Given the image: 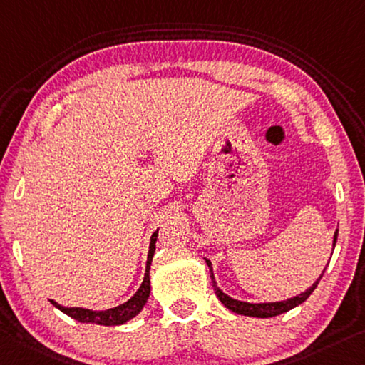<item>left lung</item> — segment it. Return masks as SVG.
Returning a JSON list of instances; mask_svg holds the SVG:
<instances>
[{"mask_svg": "<svg viewBox=\"0 0 365 365\" xmlns=\"http://www.w3.org/2000/svg\"><path fill=\"white\" fill-rule=\"evenodd\" d=\"M336 239H338V229H336V232H334V237H333V250H334V245H336ZM205 262L207 264V268H210L211 282H212L214 292H216L217 299L224 304V307H227L229 310H232L234 314H239V315H244V317H257V318H271V317L286 314V312H289L291 309L297 307V305L305 302V300L310 297V294L315 291V287L318 286V282H320L323 273H325V269H323V273L318 276V279L314 282V284H312L305 292H300L299 296H294V297L287 299V300H277V302H258V304H253V302H245V300H237L234 297L227 296V294H225V292H222L221 287L217 286L216 277H214L212 263L207 258H205Z\"/></svg>", "mask_w": 365, "mask_h": 365, "instance_id": "left-lung-1", "label": "left lung"}]
</instances>
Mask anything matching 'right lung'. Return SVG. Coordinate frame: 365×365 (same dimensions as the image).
Returning <instances> with one entry per match:
<instances>
[{"label":"right lung","instance_id":"add662e5","mask_svg":"<svg viewBox=\"0 0 365 365\" xmlns=\"http://www.w3.org/2000/svg\"><path fill=\"white\" fill-rule=\"evenodd\" d=\"M158 232L159 229L151 235V244H149V252H148V262H146V273H144L143 282L138 291L133 294V296L126 300V302L117 305L113 309L107 310H92V309H84V307H63L56 302V300H50L51 304L55 305L58 310H61L63 314L68 317L74 318L81 323H94V325H103V327H117L123 325V323L130 322L136 315L141 314V310L146 305L149 294H151V277H149V271H151V263L153 257L155 252V242H158Z\"/></svg>","mask_w":365,"mask_h":365}]
</instances>
